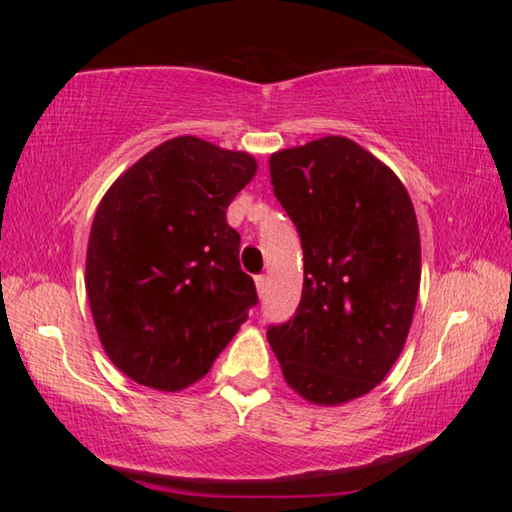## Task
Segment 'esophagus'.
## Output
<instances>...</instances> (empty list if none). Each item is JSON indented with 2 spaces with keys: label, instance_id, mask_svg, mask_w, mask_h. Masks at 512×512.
<instances>
[{
  "label": "esophagus",
  "instance_id": "esophagus-1",
  "mask_svg": "<svg viewBox=\"0 0 512 512\" xmlns=\"http://www.w3.org/2000/svg\"><path fill=\"white\" fill-rule=\"evenodd\" d=\"M255 284H257L259 298H264V293H266V289H268V277H266V275H257V277H255Z\"/></svg>",
  "mask_w": 512,
  "mask_h": 512
}]
</instances>
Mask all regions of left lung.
Here are the masks:
<instances>
[{"mask_svg":"<svg viewBox=\"0 0 512 512\" xmlns=\"http://www.w3.org/2000/svg\"><path fill=\"white\" fill-rule=\"evenodd\" d=\"M268 164L298 228L305 282L296 316L266 339L302 400H357L384 381L411 329L422 271L411 196L391 167L341 135L282 149Z\"/></svg>","mask_w":512,"mask_h":512,"instance_id":"8db88e82","label":"left lung"}]
</instances>
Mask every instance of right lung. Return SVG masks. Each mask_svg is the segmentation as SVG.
<instances>
[{
    "mask_svg": "<svg viewBox=\"0 0 512 512\" xmlns=\"http://www.w3.org/2000/svg\"><path fill=\"white\" fill-rule=\"evenodd\" d=\"M257 173L244 151L180 135L142 155L94 214L85 289L126 377L178 393L210 372L257 302L225 210Z\"/></svg>",
    "mask_w": 512,
    "mask_h": 512,
    "instance_id": "right-lung-1",
    "label": "right lung"
}]
</instances>
